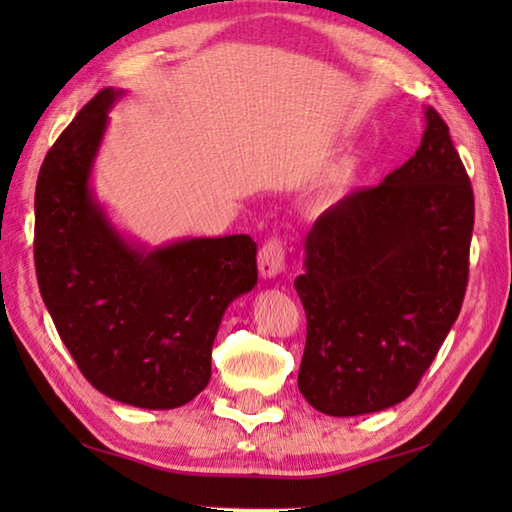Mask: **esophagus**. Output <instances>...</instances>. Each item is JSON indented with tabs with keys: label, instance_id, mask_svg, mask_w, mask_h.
Segmentation results:
<instances>
[{
	"label": "esophagus",
	"instance_id": "obj_1",
	"mask_svg": "<svg viewBox=\"0 0 512 512\" xmlns=\"http://www.w3.org/2000/svg\"><path fill=\"white\" fill-rule=\"evenodd\" d=\"M284 264H287V246H284V241L277 237L264 241V246L259 248V255H257L259 275L262 277L280 275L284 271Z\"/></svg>",
	"mask_w": 512,
	"mask_h": 512
}]
</instances>
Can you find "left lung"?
<instances>
[{
	"mask_svg": "<svg viewBox=\"0 0 512 512\" xmlns=\"http://www.w3.org/2000/svg\"><path fill=\"white\" fill-rule=\"evenodd\" d=\"M424 119L413 158L325 210L305 241L298 388L334 418L406 400L463 305L474 194L443 117Z\"/></svg>",
	"mask_w": 512,
	"mask_h": 512,
	"instance_id": "1",
	"label": "left lung"
}]
</instances>
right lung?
<instances>
[{"label": "right lung", "instance_id": "add662e5", "mask_svg": "<svg viewBox=\"0 0 512 512\" xmlns=\"http://www.w3.org/2000/svg\"><path fill=\"white\" fill-rule=\"evenodd\" d=\"M119 90L85 103L45 155L36 185V275L65 348L90 384L140 409L192 402L212 375L223 311L257 284L248 235L146 250L112 228L90 189Z\"/></svg>", "mask_w": 512, "mask_h": 512}]
</instances>
